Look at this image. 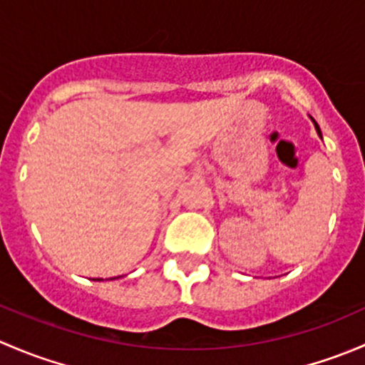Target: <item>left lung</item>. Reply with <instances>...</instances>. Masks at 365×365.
I'll use <instances>...</instances> for the list:
<instances>
[{
    "label": "left lung",
    "instance_id": "1",
    "mask_svg": "<svg viewBox=\"0 0 365 365\" xmlns=\"http://www.w3.org/2000/svg\"><path fill=\"white\" fill-rule=\"evenodd\" d=\"M316 128H318V134H319V127H318V125H316Z\"/></svg>",
    "mask_w": 365,
    "mask_h": 365
}]
</instances>
